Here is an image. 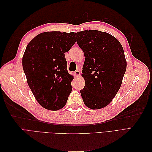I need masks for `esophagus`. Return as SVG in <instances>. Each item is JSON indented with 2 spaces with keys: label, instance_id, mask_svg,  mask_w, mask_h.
Instances as JSON below:
<instances>
[{
  "label": "esophagus",
  "instance_id": "34e87169",
  "mask_svg": "<svg viewBox=\"0 0 152 152\" xmlns=\"http://www.w3.org/2000/svg\"><path fill=\"white\" fill-rule=\"evenodd\" d=\"M74 74H75V75L76 77H79L80 76V70H75V71L74 72Z\"/></svg>",
  "mask_w": 152,
  "mask_h": 152
}]
</instances>
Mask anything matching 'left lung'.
Returning a JSON list of instances; mask_svg holds the SVG:
<instances>
[{"label":"left lung","instance_id":"left-lung-1","mask_svg":"<svg viewBox=\"0 0 152 152\" xmlns=\"http://www.w3.org/2000/svg\"><path fill=\"white\" fill-rule=\"evenodd\" d=\"M85 61L82 70L85 86L80 90L86 107L96 110L105 107L121 86L127 63L119 41L106 32L90 30L75 34Z\"/></svg>","mask_w":152,"mask_h":152}]
</instances>
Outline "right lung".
<instances>
[{
    "label": "right lung",
    "mask_w": 152,
    "mask_h": 152,
    "mask_svg": "<svg viewBox=\"0 0 152 152\" xmlns=\"http://www.w3.org/2000/svg\"><path fill=\"white\" fill-rule=\"evenodd\" d=\"M74 32L46 31L27 45L22 65L31 91L39 103L50 110L62 108L72 92L73 76L65 53L76 42Z\"/></svg>",
    "instance_id": "right-lung-1"
}]
</instances>
